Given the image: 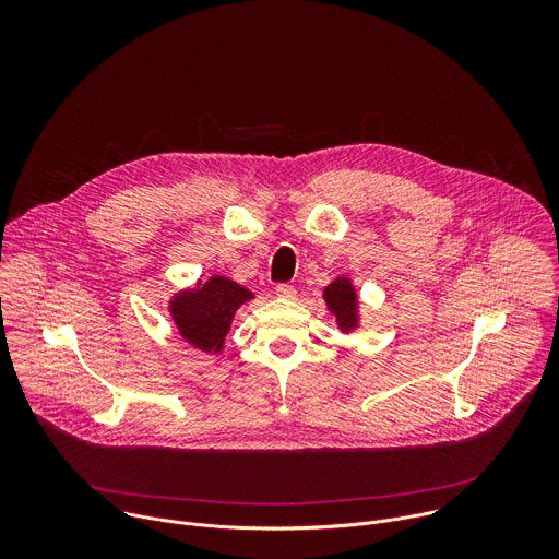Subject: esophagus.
<instances>
[{"label":"esophagus","mask_w":559,"mask_h":559,"mask_svg":"<svg viewBox=\"0 0 559 559\" xmlns=\"http://www.w3.org/2000/svg\"><path fill=\"white\" fill-rule=\"evenodd\" d=\"M276 296L285 298V300H294L296 298V287L287 285V283H281V285H276Z\"/></svg>","instance_id":"1"}]
</instances>
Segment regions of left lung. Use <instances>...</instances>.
Listing matches in <instances>:
<instances>
[{
    "label": "left lung",
    "mask_w": 559,
    "mask_h": 559,
    "mask_svg": "<svg viewBox=\"0 0 559 559\" xmlns=\"http://www.w3.org/2000/svg\"><path fill=\"white\" fill-rule=\"evenodd\" d=\"M323 298L328 302L330 313L336 318V325L341 332H354L360 325V302L358 292L347 276L334 278L325 289Z\"/></svg>",
    "instance_id": "1"
}]
</instances>
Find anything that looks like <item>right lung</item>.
<instances>
[{"label": "right lung", "mask_w": 559, "mask_h": 559, "mask_svg": "<svg viewBox=\"0 0 559 559\" xmlns=\"http://www.w3.org/2000/svg\"><path fill=\"white\" fill-rule=\"evenodd\" d=\"M254 298V292L229 281L227 276H210L197 281L170 298L168 311L181 338L205 354H218L231 328L236 311Z\"/></svg>", "instance_id": "obj_1"}]
</instances>
